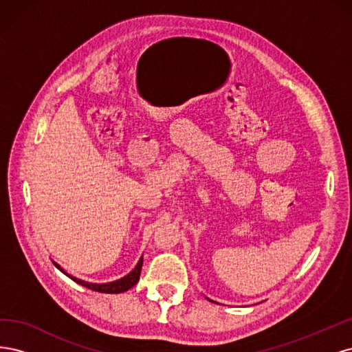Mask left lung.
<instances>
[{"instance_id": "8db88e82", "label": "left lung", "mask_w": 352, "mask_h": 352, "mask_svg": "<svg viewBox=\"0 0 352 352\" xmlns=\"http://www.w3.org/2000/svg\"><path fill=\"white\" fill-rule=\"evenodd\" d=\"M207 300H208V298H207ZM208 301H211V300H208ZM212 302H214V301H212Z\"/></svg>"}]
</instances>
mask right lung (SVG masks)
<instances>
[{
    "instance_id": "add662e5",
    "label": "right lung",
    "mask_w": 352,
    "mask_h": 352,
    "mask_svg": "<svg viewBox=\"0 0 352 352\" xmlns=\"http://www.w3.org/2000/svg\"><path fill=\"white\" fill-rule=\"evenodd\" d=\"M52 263H54V261H52ZM142 263H144V257L140 258V261H138V264L135 265V269L131 273H127L126 276H123V278H120V279L113 280V282H107V283H92V282L78 279V278H74V276L69 274L65 269L61 267L60 264H57V263H54V264L60 272H63L67 276V278H70L72 280H74V282L85 286V287H88V289H91V291L102 292V294H122V292H126L127 289H131V287H133L138 283V280H140Z\"/></svg>"
}]
</instances>
